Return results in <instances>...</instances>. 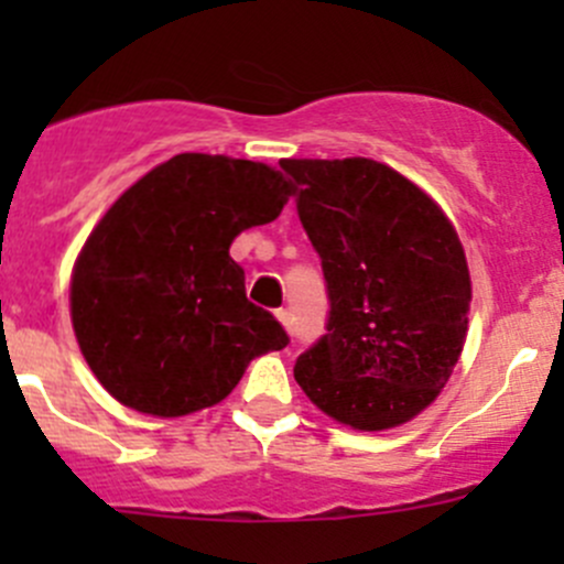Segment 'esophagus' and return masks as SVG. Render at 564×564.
<instances>
[{
	"instance_id": "1",
	"label": "esophagus",
	"mask_w": 564,
	"mask_h": 564,
	"mask_svg": "<svg viewBox=\"0 0 564 564\" xmlns=\"http://www.w3.org/2000/svg\"><path fill=\"white\" fill-rule=\"evenodd\" d=\"M275 316H278V322H281L283 327H286V333H292V335H294V318H292V311L278 308V311H275Z\"/></svg>"
}]
</instances>
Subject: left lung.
<instances>
[{
    "label": "left lung",
    "mask_w": 564,
    "mask_h": 564,
    "mask_svg": "<svg viewBox=\"0 0 564 564\" xmlns=\"http://www.w3.org/2000/svg\"><path fill=\"white\" fill-rule=\"evenodd\" d=\"M322 259L327 333L294 362L322 412L382 431L423 412L451 379L471 286L456 229L417 185L368 158L281 161Z\"/></svg>",
    "instance_id": "obj_1"
}]
</instances>
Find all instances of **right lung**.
<instances>
[{
	"label": "right lung",
	"mask_w": 564,
	"mask_h": 564,
	"mask_svg": "<svg viewBox=\"0 0 564 564\" xmlns=\"http://www.w3.org/2000/svg\"><path fill=\"white\" fill-rule=\"evenodd\" d=\"M281 172L224 155H174L108 209L76 261L70 314L100 384L124 406L180 417L224 401L283 324L246 297L229 246L281 215Z\"/></svg>",
	"instance_id": "right-lung-1"
}]
</instances>
